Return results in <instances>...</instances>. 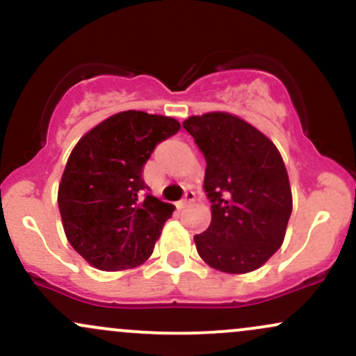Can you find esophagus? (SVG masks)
I'll return each mask as SVG.
<instances>
[{
    "label": "esophagus",
    "mask_w": 356,
    "mask_h": 356,
    "mask_svg": "<svg viewBox=\"0 0 356 356\" xmlns=\"http://www.w3.org/2000/svg\"><path fill=\"white\" fill-rule=\"evenodd\" d=\"M192 201H194V192L186 191V192H184V197H182V201H181V207H186L187 204H191Z\"/></svg>",
    "instance_id": "34e87169"
}]
</instances>
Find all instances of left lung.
<instances>
[{
	"label": "left lung",
	"mask_w": 356,
	"mask_h": 356,
	"mask_svg": "<svg viewBox=\"0 0 356 356\" xmlns=\"http://www.w3.org/2000/svg\"><path fill=\"white\" fill-rule=\"evenodd\" d=\"M206 159L211 226L195 234L199 256L231 275L261 268L283 244L293 209L276 145L243 118L211 112L184 120Z\"/></svg>",
	"instance_id": "8db88e82"
}]
</instances>
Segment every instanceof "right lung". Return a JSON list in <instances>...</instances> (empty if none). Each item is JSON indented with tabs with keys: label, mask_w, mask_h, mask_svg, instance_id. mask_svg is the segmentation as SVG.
Here are the masks:
<instances>
[{
	"label": "right lung",
	"mask_w": 356,
	"mask_h": 356,
	"mask_svg": "<svg viewBox=\"0 0 356 356\" xmlns=\"http://www.w3.org/2000/svg\"><path fill=\"white\" fill-rule=\"evenodd\" d=\"M179 129L175 118L127 110L93 127L72 150L58 207L68 243L92 266L122 271L152 254L174 206L149 194L142 170Z\"/></svg>",
	"instance_id": "obj_1"
}]
</instances>
